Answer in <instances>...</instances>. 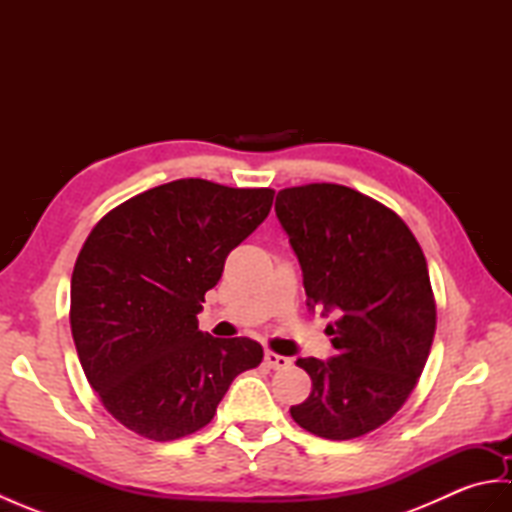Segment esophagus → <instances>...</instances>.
I'll use <instances>...</instances> for the list:
<instances>
[{"instance_id": "1", "label": "esophagus", "mask_w": 512, "mask_h": 512, "mask_svg": "<svg viewBox=\"0 0 512 512\" xmlns=\"http://www.w3.org/2000/svg\"><path fill=\"white\" fill-rule=\"evenodd\" d=\"M264 363L270 369H286V367H290V358L288 356H281V354H275V352H266Z\"/></svg>"}]
</instances>
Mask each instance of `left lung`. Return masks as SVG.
<instances>
[{
    "label": "left lung",
    "instance_id": "left-lung-1",
    "mask_svg": "<svg viewBox=\"0 0 512 512\" xmlns=\"http://www.w3.org/2000/svg\"><path fill=\"white\" fill-rule=\"evenodd\" d=\"M275 213L308 310L336 319L325 330L334 356L297 358L312 394L290 416L328 440L365 436L402 407L427 363L436 334L427 259L394 211L341 184L279 191Z\"/></svg>",
    "mask_w": 512,
    "mask_h": 512
}]
</instances>
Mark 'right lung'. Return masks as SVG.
Listing matches in <instances>:
<instances>
[{
	"label": "right lung",
	"mask_w": 512,
	"mask_h": 512,
	"mask_svg": "<svg viewBox=\"0 0 512 512\" xmlns=\"http://www.w3.org/2000/svg\"><path fill=\"white\" fill-rule=\"evenodd\" d=\"M273 195L176 180L116 206L85 239L70 286L74 345L105 409L138 436L169 442L206 427L235 376L262 363L257 341L200 332L198 312Z\"/></svg>",
	"instance_id": "add662e5"
}]
</instances>
